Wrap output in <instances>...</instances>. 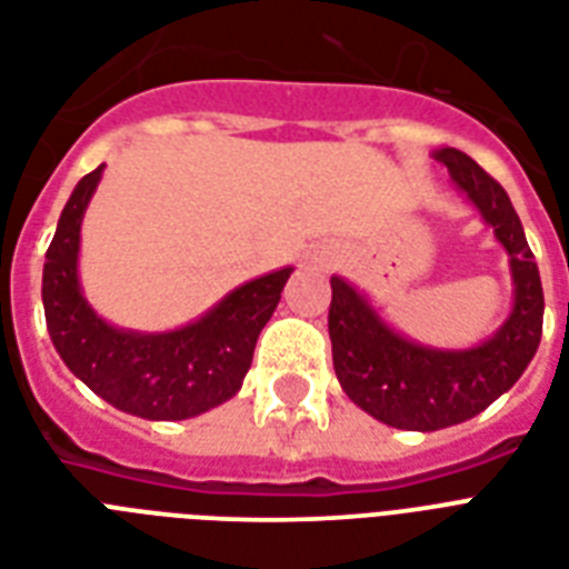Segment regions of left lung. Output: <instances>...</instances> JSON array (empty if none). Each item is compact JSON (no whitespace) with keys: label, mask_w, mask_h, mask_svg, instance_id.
<instances>
[{"label":"left lung","mask_w":569,"mask_h":569,"mask_svg":"<svg viewBox=\"0 0 569 569\" xmlns=\"http://www.w3.org/2000/svg\"><path fill=\"white\" fill-rule=\"evenodd\" d=\"M508 250L513 307L502 328L476 348H431L401 337L346 277H330L328 330L346 396L378 422L401 431H440L493 405L520 380L543 333V286L511 197L455 147L433 150Z\"/></svg>","instance_id":"8db88e82"}]
</instances>
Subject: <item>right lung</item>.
Here are the masks:
<instances>
[{
	"instance_id": "obj_1",
	"label": "right lung",
	"mask_w": 569,
	"mask_h": 569,
	"mask_svg": "<svg viewBox=\"0 0 569 569\" xmlns=\"http://www.w3.org/2000/svg\"><path fill=\"white\" fill-rule=\"evenodd\" d=\"M102 168L76 182L49 241L40 289L49 339L67 369L123 413L153 422L206 413L241 389L259 330L277 310L292 268L241 283L186 328H114L93 312L79 283V232Z\"/></svg>"
}]
</instances>
